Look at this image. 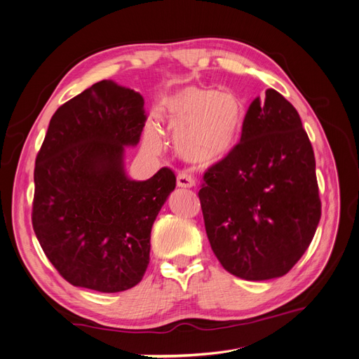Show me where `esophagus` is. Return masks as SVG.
<instances>
[{"label": "esophagus", "instance_id": "34e87169", "mask_svg": "<svg viewBox=\"0 0 359 359\" xmlns=\"http://www.w3.org/2000/svg\"><path fill=\"white\" fill-rule=\"evenodd\" d=\"M177 186L181 189H191L196 186V182H194L193 177L189 175L187 172H180L177 177Z\"/></svg>", "mask_w": 359, "mask_h": 359}]
</instances>
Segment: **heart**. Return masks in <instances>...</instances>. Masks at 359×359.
Instances as JSON below:
<instances>
[{
	"mask_svg": "<svg viewBox=\"0 0 359 359\" xmlns=\"http://www.w3.org/2000/svg\"><path fill=\"white\" fill-rule=\"evenodd\" d=\"M157 119L165 132L173 135L177 154L191 165H215L229 157L244 133L247 109L233 93L189 85L161 100ZM144 144L160 151L158 130L148 126Z\"/></svg>",
	"mask_w": 359,
	"mask_h": 359,
	"instance_id": "1",
	"label": "heart"
}]
</instances>
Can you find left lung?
Listing matches in <instances>:
<instances>
[{
  "mask_svg": "<svg viewBox=\"0 0 359 359\" xmlns=\"http://www.w3.org/2000/svg\"><path fill=\"white\" fill-rule=\"evenodd\" d=\"M203 181L205 231L223 268L253 281L289 273L320 220L316 161L295 107L273 88L255 99L240 144Z\"/></svg>",
  "mask_w": 359,
  "mask_h": 359,
  "instance_id": "8db88e82",
  "label": "left lung"
}]
</instances>
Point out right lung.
Listing matches in <instances>:
<instances>
[{
	"mask_svg": "<svg viewBox=\"0 0 359 359\" xmlns=\"http://www.w3.org/2000/svg\"><path fill=\"white\" fill-rule=\"evenodd\" d=\"M142 95L100 81L50 118L36 158L32 227L69 283L121 292L142 280L151 229L177 178L161 168L147 181L126 172V147L145 126Z\"/></svg>",
	"mask_w": 359,
	"mask_h": 359,
	"instance_id": "add662e5",
	"label": "right lung"
}]
</instances>
